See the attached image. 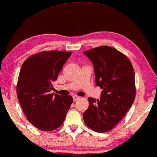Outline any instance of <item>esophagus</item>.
<instances>
[{
	"label": "esophagus",
	"mask_w": 157,
	"mask_h": 157,
	"mask_svg": "<svg viewBox=\"0 0 157 157\" xmlns=\"http://www.w3.org/2000/svg\"><path fill=\"white\" fill-rule=\"evenodd\" d=\"M73 99H74V101H76L77 100H78L79 99H80V97H78V96H76V95H74V97H73Z\"/></svg>",
	"instance_id": "34e87169"
}]
</instances>
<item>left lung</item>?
Listing matches in <instances>:
<instances>
[{
	"label": "left lung",
	"instance_id": "1",
	"mask_svg": "<svg viewBox=\"0 0 157 157\" xmlns=\"http://www.w3.org/2000/svg\"><path fill=\"white\" fill-rule=\"evenodd\" d=\"M83 53L93 63L96 85L102 89L100 99L88 98L83 121L93 131L105 133L123 118L133 105L135 73L128 57L112 47L99 46Z\"/></svg>",
	"mask_w": 157,
	"mask_h": 157
}]
</instances>
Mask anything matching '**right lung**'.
<instances>
[{"label": "right lung", "mask_w": 157, "mask_h": 157, "mask_svg": "<svg viewBox=\"0 0 157 157\" xmlns=\"http://www.w3.org/2000/svg\"><path fill=\"white\" fill-rule=\"evenodd\" d=\"M72 52H40L32 55L22 64L16 94L26 119L34 127L51 131L62 125L73 103L70 95L60 96L50 92L52 83Z\"/></svg>", "instance_id": "1"}]
</instances>
